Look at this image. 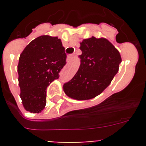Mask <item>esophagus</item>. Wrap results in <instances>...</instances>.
<instances>
[{
  "instance_id": "1",
  "label": "esophagus",
  "mask_w": 146,
  "mask_h": 146,
  "mask_svg": "<svg viewBox=\"0 0 146 146\" xmlns=\"http://www.w3.org/2000/svg\"><path fill=\"white\" fill-rule=\"evenodd\" d=\"M73 55L68 56V61H71V60L73 59Z\"/></svg>"
}]
</instances>
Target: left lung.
Instances as JSON below:
<instances>
[{"instance_id":"left-lung-1","label":"left lung","mask_w":146,"mask_h":146,"mask_svg":"<svg viewBox=\"0 0 146 146\" xmlns=\"http://www.w3.org/2000/svg\"><path fill=\"white\" fill-rule=\"evenodd\" d=\"M80 65L74 77L64 85V92L73 99L85 100L104 91L118 73L121 58L119 51L104 38L92 36L80 42Z\"/></svg>"}]
</instances>
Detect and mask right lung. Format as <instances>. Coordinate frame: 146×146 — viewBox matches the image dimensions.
I'll use <instances>...</instances> for the list:
<instances>
[{
  "mask_svg": "<svg viewBox=\"0 0 146 146\" xmlns=\"http://www.w3.org/2000/svg\"><path fill=\"white\" fill-rule=\"evenodd\" d=\"M65 48L57 36H39L25 48L19 58L20 98L28 111L39 113L46 103V88L59 78L66 64Z\"/></svg>",
  "mask_w": 146,
  "mask_h": 146,
  "instance_id": "1",
  "label": "right lung"
}]
</instances>
